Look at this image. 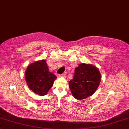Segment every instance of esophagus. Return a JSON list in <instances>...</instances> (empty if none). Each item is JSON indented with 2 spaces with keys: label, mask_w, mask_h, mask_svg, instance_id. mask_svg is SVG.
<instances>
[{
  "label": "esophagus",
  "mask_w": 129,
  "mask_h": 129,
  "mask_svg": "<svg viewBox=\"0 0 129 129\" xmlns=\"http://www.w3.org/2000/svg\"><path fill=\"white\" fill-rule=\"evenodd\" d=\"M59 77H63V78H65L66 77V74L65 73H64L62 74H61L59 75Z\"/></svg>",
  "instance_id": "1"
}]
</instances>
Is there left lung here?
<instances>
[{"label":"left lung","mask_w":129,"mask_h":129,"mask_svg":"<svg viewBox=\"0 0 129 129\" xmlns=\"http://www.w3.org/2000/svg\"><path fill=\"white\" fill-rule=\"evenodd\" d=\"M101 78L98 68L91 64H80L75 68L74 77L69 83L72 96L77 100L91 96L100 84Z\"/></svg>","instance_id":"8db88e82"}]
</instances>
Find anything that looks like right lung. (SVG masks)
Wrapping results in <instances>:
<instances>
[{"label":"right lung","instance_id":"add662e5","mask_svg":"<svg viewBox=\"0 0 129 129\" xmlns=\"http://www.w3.org/2000/svg\"><path fill=\"white\" fill-rule=\"evenodd\" d=\"M25 78L29 89L40 96H44L53 85L57 77L49 71L45 59L35 61L28 66Z\"/></svg>","mask_w":129,"mask_h":129}]
</instances>
